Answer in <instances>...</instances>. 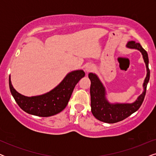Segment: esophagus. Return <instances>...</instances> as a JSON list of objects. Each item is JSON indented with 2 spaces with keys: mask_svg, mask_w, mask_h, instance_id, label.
Instances as JSON below:
<instances>
[{
  "mask_svg": "<svg viewBox=\"0 0 156 156\" xmlns=\"http://www.w3.org/2000/svg\"><path fill=\"white\" fill-rule=\"evenodd\" d=\"M94 70V67L91 65H88L85 69V71H86L87 73H89V72H92Z\"/></svg>",
  "mask_w": 156,
  "mask_h": 156,
  "instance_id": "obj_1",
  "label": "esophagus"
}]
</instances>
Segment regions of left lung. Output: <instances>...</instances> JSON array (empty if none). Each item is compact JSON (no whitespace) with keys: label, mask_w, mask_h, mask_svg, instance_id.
Returning a JSON list of instances; mask_svg holds the SVG:
<instances>
[{"label":"left lung","mask_w":156,"mask_h":156,"mask_svg":"<svg viewBox=\"0 0 156 156\" xmlns=\"http://www.w3.org/2000/svg\"><path fill=\"white\" fill-rule=\"evenodd\" d=\"M126 46L129 48L137 49L142 53L147 69V75L144 83V91L133 103L112 104L106 99L105 89L97 76L93 73H89L91 112L96 119L103 122L114 123L126 119L140 107L146 96L147 84L150 79L148 53L139 43H136L134 41L129 42Z\"/></svg>","instance_id":"left-lung-1"}]
</instances>
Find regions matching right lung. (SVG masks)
I'll return each mask as SVG.
<instances>
[{
    "mask_svg": "<svg viewBox=\"0 0 156 156\" xmlns=\"http://www.w3.org/2000/svg\"><path fill=\"white\" fill-rule=\"evenodd\" d=\"M85 76L82 70L70 72L60 84L50 92L37 97H25L13 88L9 77L10 90L18 106L27 114L48 117L61 112L71 97L76 84Z\"/></svg>",
    "mask_w": 156,
    "mask_h": 156,
    "instance_id": "1",
    "label": "right lung"
}]
</instances>
